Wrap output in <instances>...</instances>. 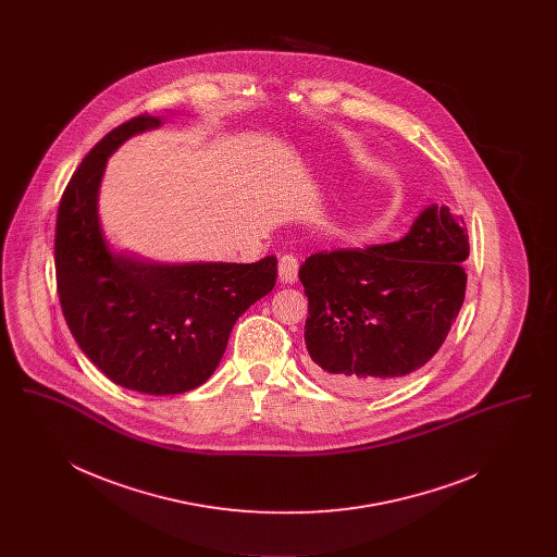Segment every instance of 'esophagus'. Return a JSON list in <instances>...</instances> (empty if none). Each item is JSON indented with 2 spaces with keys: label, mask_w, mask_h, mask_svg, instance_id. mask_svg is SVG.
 Returning <instances> with one entry per match:
<instances>
[{
  "label": "esophagus",
  "mask_w": 557,
  "mask_h": 557,
  "mask_svg": "<svg viewBox=\"0 0 557 557\" xmlns=\"http://www.w3.org/2000/svg\"><path fill=\"white\" fill-rule=\"evenodd\" d=\"M277 271H280V280L284 284H294L298 280V259L294 255H284L280 259Z\"/></svg>",
  "instance_id": "1"
}]
</instances>
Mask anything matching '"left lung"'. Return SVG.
I'll return each mask as SVG.
<instances>
[{"label":"left lung","mask_w":557,"mask_h":557,"mask_svg":"<svg viewBox=\"0 0 557 557\" xmlns=\"http://www.w3.org/2000/svg\"><path fill=\"white\" fill-rule=\"evenodd\" d=\"M468 257L463 216L438 205L397 242L311 255L298 271L309 373L334 393L370 397L424 368L463 305Z\"/></svg>","instance_id":"left-lung-1"}]
</instances>
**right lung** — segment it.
<instances>
[{"mask_svg": "<svg viewBox=\"0 0 557 557\" xmlns=\"http://www.w3.org/2000/svg\"><path fill=\"white\" fill-rule=\"evenodd\" d=\"M160 125L141 114L91 148L62 194L53 257L62 313L87 359L123 388L180 395L211 377L234 323L273 290L277 259L175 265L108 246L98 212L108 159Z\"/></svg>", "mask_w": 557, "mask_h": 557, "instance_id": "1", "label": "right lung"}]
</instances>
